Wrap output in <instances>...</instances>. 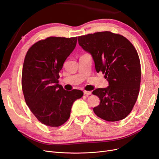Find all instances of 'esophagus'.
Wrapping results in <instances>:
<instances>
[{"mask_svg":"<svg viewBox=\"0 0 159 159\" xmlns=\"http://www.w3.org/2000/svg\"><path fill=\"white\" fill-rule=\"evenodd\" d=\"M84 94L85 95H90L92 94V92L91 91H86V90H84Z\"/></svg>","mask_w":159,"mask_h":159,"instance_id":"34e87169","label":"esophagus"}]
</instances>
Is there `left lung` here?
I'll return each instance as SVG.
<instances>
[{
    "label": "left lung",
    "mask_w": 159,
    "mask_h": 159,
    "mask_svg": "<svg viewBox=\"0 0 159 159\" xmlns=\"http://www.w3.org/2000/svg\"><path fill=\"white\" fill-rule=\"evenodd\" d=\"M79 44L91 54L97 73L105 74L109 86L96 89L99 97L95 114L107 121L124 119L131 111L139 95L141 63L133 44L120 34L101 32L79 36Z\"/></svg>",
    "instance_id": "left-lung-1"
}]
</instances>
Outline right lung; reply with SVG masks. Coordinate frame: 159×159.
<instances>
[{
    "mask_svg": "<svg viewBox=\"0 0 159 159\" xmlns=\"http://www.w3.org/2000/svg\"><path fill=\"white\" fill-rule=\"evenodd\" d=\"M77 37H49L30 48L24 61L22 87L25 103L42 124L59 127L68 120L71 107L83 91L65 90L59 73L76 47Z\"/></svg>",
    "mask_w": 159,
    "mask_h": 159,
    "instance_id": "right-lung-1",
    "label": "right lung"
}]
</instances>
